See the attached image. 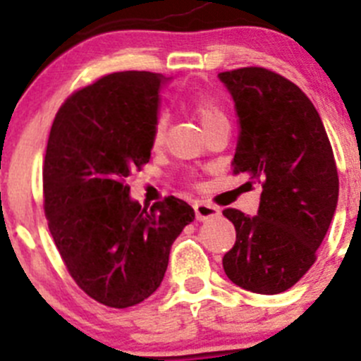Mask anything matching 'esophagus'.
<instances>
[{
	"instance_id": "34e87169",
	"label": "esophagus",
	"mask_w": 361,
	"mask_h": 361,
	"mask_svg": "<svg viewBox=\"0 0 361 361\" xmlns=\"http://www.w3.org/2000/svg\"><path fill=\"white\" fill-rule=\"evenodd\" d=\"M194 209H195V216H197V220L201 221L220 216V209H218L216 206H211V204L207 202H195Z\"/></svg>"
}]
</instances>
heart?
<instances>
[{
    "mask_svg": "<svg viewBox=\"0 0 361 361\" xmlns=\"http://www.w3.org/2000/svg\"><path fill=\"white\" fill-rule=\"evenodd\" d=\"M194 111L197 115L199 122L204 127V130L207 129L213 123L225 120V111L221 110L220 104L216 103L211 97H199L194 101ZM166 129H167V116L164 113L157 115V118L154 120V127H152V145L155 148H159L164 143V137H166Z\"/></svg>",
    "mask_w": 361,
    "mask_h": 361,
    "instance_id": "heart-1",
    "label": "heart"
}]
</instances>
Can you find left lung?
I'll return each mask as SVG.
<instances>
[{
	"label": "left lung",
	"mask_w": 361,
	"mask_h": 361,
	"mask_svg": "<svg viewBox=\"0 0 361 361\" xmlns=\"http://www.w3.org/2000/svg\"><path fill=\"white\" fill-rule=\"evenodd\" d=\"M218 78L238 113L234 173L262 185L255 216L224 211L235 227L234 248L224 257L225 274L253 293L286 292L314 264L336 213L332 147L314 104L285 76L241 68Z\"/></svg>",
	"instance_id": "8db88e82"
}]
</instances>
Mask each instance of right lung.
Segmentation results:
<instances>
[{"label":"right lung","instance_id":"1","mask_svg":"<svg viewBox=\"0 0 361 361\" xmlns=\"http://www.w3.org/2000/svg\"><path fill=\"white\" fill-rule=\"evenodd\" d=\"M167 82L157 73H111L68 97L50 129V234L76 285L108 307H130L159 288L174 239L195 218L173 195L150 209L129 195L127 178L150 160Z\"/></svg>","mask_w":361,"mask_h":361}]
</instances>
